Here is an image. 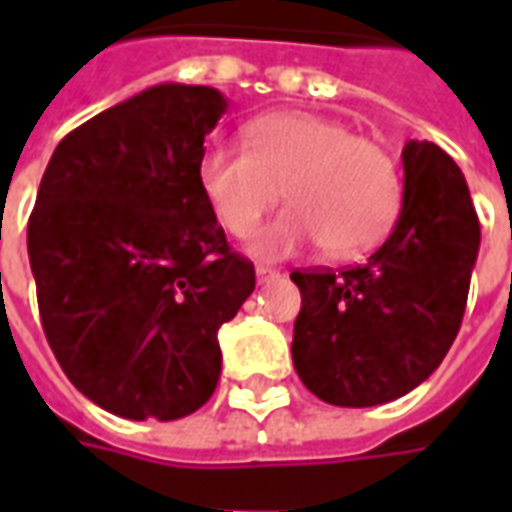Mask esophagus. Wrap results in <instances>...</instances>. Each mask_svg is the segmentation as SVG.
Returning a JSON list of instances; mask_svg holds the SVG:
<instances>
[{"instance_id": "34e87169", "label": "esophagus", "mask_w": 512, "mask_h": 512, "mask_svg": "<svg viewBox=\"0 0 512 512\" xmlns=\"http://www.w3.org/2000/svg\"><path fill=\"white\" fill-rule=\"evenodd\" d=\"M255 274H257V282H260V285H268V282H274V279L282 277L277 268H268V266H257Z\"/></svg>"}]
</instances>
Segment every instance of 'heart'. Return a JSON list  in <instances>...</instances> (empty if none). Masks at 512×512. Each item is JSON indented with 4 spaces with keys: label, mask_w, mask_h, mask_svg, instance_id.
I'll return each instance as SVG.
<instances>
[{
    "label": "heart",
    "mask_w": 512,
    "mask_h": 512,
    "mask_svg": "<svg viewBox=\"0 0 512 512\" xmlns=\"http://www.w3.org/2000/svg\"><path fill=\"white\" fill-rule=\"evenodd\" d=\"M244 145L208 147L197 180L235 238L255 230L282 189L290 208L252 238L255 257L282 260L315 244L332 257H356L389 233L403 186L378 142L332 117L271 112L246 123Z\"/></svg>",
    "instance_id": "1"
}]
</instances>
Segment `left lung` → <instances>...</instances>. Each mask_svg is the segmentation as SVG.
I'll list each match as a JSON object with an SVG mask.
<instances>
[{"mask_svg":"<svg viewBox=\"0 0 512 512\" xmlns=\"http://www.w3.org/2000/svg\"><path fill=\"white\" fill-rule=\"evenodd\" d=\"M480 222L466 178L439 145L403 147V208L362 266L293 271L301 312L293 365L332 406H381L441 365L461 329Z\"/></svg>","mask_w":512,"mask_h":512,"instance_id":"1","label":"left lung"}]
</instances>
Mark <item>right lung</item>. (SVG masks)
Returning a JSON list of instances; mask_svg holds the SVG:
<instances>
[{"mask_svg":"<svg viewBox=\"0 0 512 512\" xmlns=\"http://www.w3.org/2000/svg\"><path fill=\"white\" fill-rule=\"evenodd\" d=\"M227 101L156 84L62 139L27 249L43 332L71 384L126 419H180L222 373L216 332L255 290L197 167Z\"/></svg>","mask_w":512,"mask_h":512,"instance_id":"1","label":"right lung"}]
</instances>
